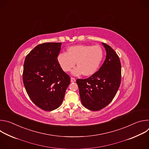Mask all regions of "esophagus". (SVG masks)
Returning a JSON list of instances; mask_svg holds the SVG:
<instances>
[{"label":"esophagus","mask_w":149,"mask_h":149,"mask_svg":"<svg viewBox=\"0 0 149 149\" xmlns=\"http://www.w3.org/2000/svg\"><path fill=\"white\" fill-rule=\"evenodd\" d=\"M76 81V79L74 78H73V77H71V82H75Z\"/></svg>","instance_id":"esophagus-1"}]
</instances>
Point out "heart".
Here are the masks:
<instances>
[{"label":"heart","mask_w":149,"mask_h":149,"mask_svg":"<svg viewBox=\"0 0 149 149\" xmlns=\"http://www.w3.org/2000/svg\"><path fill=\"white\" fill-rule=\"evenodd\" d=\"M104 56V51L98 45H77L68 48L66 53H61L58 56V62L62 70L69 72L77 66L72 71L74 75L83 74L89 77L98 70Z\"/></svg>","instance_id":"b5f03b06"}]
</instances>
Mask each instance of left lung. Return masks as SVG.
Returning a JSON list of instances; mask_svg holds the SVG:
<instances>
[{
	"label": "left lung",
	"mask_w": 149,
	"mask_h": 149,
	"mask_svg": "<svg viewBox=\"0 0 149 149\" xmlns=\"http://www.w3.org/2000/svg\"><path fill=\"white\" fill-rule=\"evenodd\" d=\"M106 58L102 66L87 79H77L81 102L92 111L100 110L114 98L121 83V66L120 58L114 49L102 43Z\"/></svg>",
	"instance_id": "1"
}]
</instances>
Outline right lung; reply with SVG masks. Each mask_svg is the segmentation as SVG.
Instances as JSON below:
<instances>
[{"instance_id": "right-lung-1", "label": "right lung", "mask_w": 149, "mask_h": 149, "mask_svg": "<svg viewBox=\"0 0 149 149\" xmlns=\"http://www.w3.org/2000/svg\"><path fill=\"white\" fill-rule=\"evenodd\" d=\"M61 44H39L26 55L24 62L23 82L27 94L36 105L45 111L59 107L71 81L58 62Z\"/></svg>"}]
</instances>
